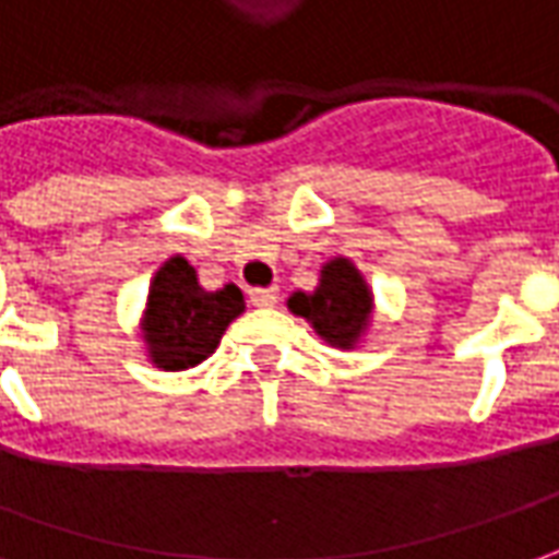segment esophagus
Returning <instances> with one entry per match:
<instances>
[{
    "mask_svg": "<svg viewBox=\"0 0 559 559\" xmlns=\"http://www.w3.org/2000/svg\"><path fill=\"white\" fill-rule=\"evenodd\" d=\"M250 302H253L257 309L275 306V302H278V287H253V290H250Z\"/></svg>",
    "mask_w": 559,
    "mask_h": 559,
    "instance_id": "1",
    "label": "esophagus"
}]
</instances>
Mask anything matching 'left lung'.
I'll use <instances>...</instances> for the list:
<instances>
[{"mask_svg": "<svg viewBox=\"0 0 559 559\" xmlns=\"http://www.w3.org/2000/svg\"><path fill=\"white\" fill-rule=\"evenodd\" d=\"M373 290L348 257H333L321 265L314 290H296L287 309L306 318L311 330L333 348H358L373 321Z\"/></svg>", "mask_w": 559, "mask_h": 559, "instance_id": "left-lung-1", "label": "left lung"}]
</instances>
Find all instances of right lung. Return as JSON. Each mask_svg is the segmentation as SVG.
Here are the masks:
<instances>
[{
    "label": "right lung",
    "instance_id": "obj_1",
    "mask_svg": "<svg viewBox=\"0 0 559 559\" xmlns=\"http://www.w3.org/2000/svg\"><path fill=\"white\" fill-rule=\"evenodd\" d=\"M245 311V294L235 284L204 290L195 265L170 257L152 275L146 309L140 318V340L158 370H189L216 352L223 333Z\"/></svg>",
    "mask_w": 559,
    "mask_h": 559
}]
</instances>
